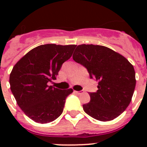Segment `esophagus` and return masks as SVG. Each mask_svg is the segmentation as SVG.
I'll list each match as a JSON object with an SVG mask.
<instances>
[{"mask_svg": "<svg viewBox=\"0 0 147 147\" xmlns=\"http://www.w3.org/2000/svg\"><path fill=\"white\" fill-rule=\"evenodd\" d=\"M75 92H76L77 94H82L84 92H83V91H76Z\"/></svg>", "mask_w": 147, "mask_h": 147, "instance_id": "obj_1", "label": "esophagus"}]
</instances>
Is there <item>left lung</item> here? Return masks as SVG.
Returning <instances> with one entry per match:
<instances>
[{
    "label": "left lung",
    "mask_w": 147,
    "mask_h": 147,
    "mask_svg": "<svg viewBox=\"0 0 147 147\" xmlns=\"http://www.w3.org/2000/svg\"><path fill=\"white\" fill-rule=\"evenodd\" d=\"M72 58L98 82L97 92L89 94L90 102L83 105L85 113L100 121L121 115L130 105L136 86L133 65L120 53L99 45H78Z\"/></svg>",
    "instance_id": "1"
}]
</instances>
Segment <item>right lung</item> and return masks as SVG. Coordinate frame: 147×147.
I'll return each instance as SVG.
<instances>
[{
    "label": "right lung",
    "mask_w": 147,
    "mask_h": 147,
    "mask_svg": "<svg viewBox=\"0 0 147 147\" xmlns=\"http://www.w3.org/2000/svg\"><path fill=\"white\" fill-rule=\"evenodd\" d=\"M76 45L46 44L31 49L15 64L10 74V89L17 103L33 121L47 123L62 114L71 88L48 85L55 80L63 62L70 59Z\"/></svg>",
    "instance_id": "right-lung-1"
}]
</instances>
